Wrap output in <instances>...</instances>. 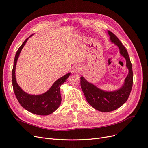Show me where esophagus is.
I'll return each instance as SVG.
<instances>
[{
  "mask_svg": "<svg viewBox=\"0 0 148 148\" xmlns=\"http://www.w3.org/2000/svg\"><path fill=\"white\" fill-rule=\"evenodd\" d=\"M81 71V68L79 66H75L73 68V72L75 73H79Z\"/></svg>",
  "mask_w": 148,
  "mask_h": 148,
  "instance_id": "1",
  "label": "esophagus"
}]
</instances>
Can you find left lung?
<instances>
[{
	"mask_svg": "<svg viewBox=\"0 0 148 148\" xmlns=\"http://www.w3.org/2000/svg\"><path fill=\"white\" fill-rule=\"evenodd\" d=\"M107 33L110 36V40L118 47L121 55L125 59L128 74L121 88L114 91L101 89L83 77H80L81 88L88 103L95 109L101 112H112L122 106L127 101L133 83V69L127 50L113 33L110 30H108Z\"/></svg>",
	"mask_w": 148,
	"mask_h": 148,
	"instance_id": "left-lung-1",
	"label": "left lung"
}]
</instances>
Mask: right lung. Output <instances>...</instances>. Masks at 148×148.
Masks as SVG:
<instances>
[{"mask_svg":"<svg viewBox=\"0 0 148 148\" xmlns=\"http://www.w3.org/2000/svg\"><path fill=\"white\" fill-rule=\"evenodd\" d=\"M32 35L31 36H32ZM30 36L29 38H30ZM29 38L22 44L15 54L12 69V86L14 94L20 105L30 113L38 115H49L56 111L61 103L60 86L66 82L70 73L60 77L54 82L51 88L40 95H31L23 91L17 83L15 78V68L20 52L27 41Z\"/></svg>","mask_w":148,"mask_h":148,"instance_id":"obj_1","label":"right lung"}]
</instances>
